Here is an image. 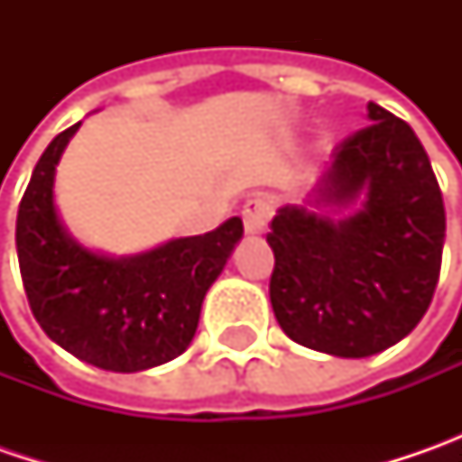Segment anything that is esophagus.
Returning <instances> with one entry per match:
<instances>
[{
    "instance_id": "esophagus-1",
    "label": "esophagus",
    "mask_w": 462,
    "mask_h": 462,
    "mask_svg": "<svg viewBox=\"0 0 462 462\" xmlns=\"http://www.w3.org/2000/svg\"><path fill=\"white\" fill-rule=\"evenodd\" d=\"M273 218V203L264 198H252L244 205V228L246 234H262Z\"/></svg>"
}]
</instances>
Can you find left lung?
<instances>
[{"label":"left lung","instance_id":"obj_1","mask_svg":"<svg viewBox=\"0 0 462 462\" xmlns=\"http://www.w3.org/2000/svg\"><path fill=\"white\" fill-rule=\"evenodd\" d=\"M303 205L270 223V300L298 345L370 357L427 313L442 264L445 205L430 156L409 123L367 105Z\"/></svg>","mask_w":462,"mask_h":462}]
</instances>
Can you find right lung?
Here are the masks:
<instances>
[{"label": "right lung", "instance_id": "obj_1", "mask_svg": "<svg viewBox=\"0 0 462 462\" xmlns=\"http://www.w3.org/2000/svg\"><path fill=\"white\" fill-rule=\"evenodd\" d=\"M81 123L59 134L32 169L17 210V259L32 316L84 363L141 373L182 355L200 321L208 288L244 236L228 218L203 236L169 239L138 254L84 246L56 208V167Z\"/></svg>", "mask_w": 462, "mask_h": 462}]
</instances>
